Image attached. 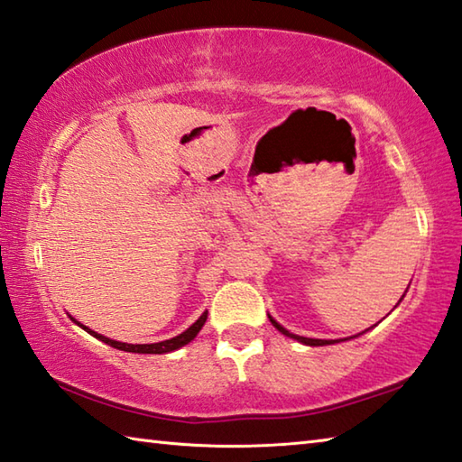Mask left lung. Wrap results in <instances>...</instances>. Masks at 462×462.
<instances>
[{
	"label": "left lung",
	"mask_w": 462,
	"mask_h": 462,
	"mask_svg": "<svg viewBox=\"0 0 462 462\" xmlns=\"http://www.w3.org/2000/svg\"><path fill=\"white\" fill-rule=\"evenodd\" d=\"M402 297H404V295H402ZM400 300H402V299H400ZM400 300H398V303H400ZM268 319H271V323H273V325L276 327V329H279L282 335H287V337H291V339H297L299 343H303V346L319 347V346H331V343H339V339H311V337H303V335H295V333H291V331L284 329V327H282L281 323H276L271 315H268ZM365 331H367V329H365ZM362 333H364V331H362ZM362 333H359V335H362ZM356 337H357V335H356ZM347 339H351V337H347Z\"/></svg>",
	"instance_id": "1"
}]
</instances>
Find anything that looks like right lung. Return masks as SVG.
<instances>
[{"mask_svg": "<svg viewBox=\"0 0 462 462\" xmlns=\"http://www.w3.org/2000/svg\"><path fill=\"white\" fill-rule=\"evenodd\" d=\"M70 319H72V321L77 323L79 327H82V329H85L87 333H90L92 337L100 339L103 343H106V346H111V347H115V349L129 351V354H170V351H175V349H180V347H183V346H188V343H189L191 339H196V335H198L199 331H202V327H204V323H206L208 311H204L202 317H199L194 325H189L186 331L180 333V335H175V337L165 339V341H159V343H141V346H139V343H137V346H133V343H123V341L108 339V337H105V335L92 331V329H88V327L79 323L74 317H70Z\"/></svg>", "mask_w": 462, "mask_h": 462, "instance_id": "1", "label": "right lung"}]
</instances>
